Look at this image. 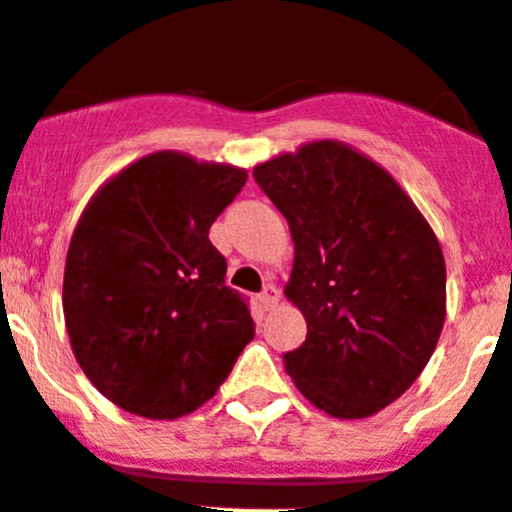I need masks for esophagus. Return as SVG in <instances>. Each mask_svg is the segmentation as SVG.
I'll list each match as a JSON object with an SVG mask.
<instances>
[{
  "label": "esophagus",
  "instance_id": "obj_1",
  "mask_svg": "<svg viewBox=\"0 0 512 512\" xmlns=\"http://www.w3.org/2000/svg\"><path fill=\"white\" fill-rule=\"evenodd\" d=\"M276 303H278L276 286H266L261 293H258V306H261L263 311H271V308L276 306Z\"/></svg>",
  "mask_w": 512,
  "mask_h": 512
}]
</instances>
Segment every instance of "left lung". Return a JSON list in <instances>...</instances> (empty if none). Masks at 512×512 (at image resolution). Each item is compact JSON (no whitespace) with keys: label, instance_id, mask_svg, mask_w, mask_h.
<instances>
[{"label":"left lung","instance_id":"8db88e82","mask_svg":"<svg viewBox=\"0 0 512 512\" xmlns=\"http://www.w3.org/2000/svg\"><path fill=\"white\" fill-rule=\"evenodd\" d=\"M293 239L288 301L306 341L288 376L333 418H368L423 373L445 321L438 239L396 179L341 141H311L254 169Z\"/></svg>","mask_w":512,"mask_h":512}]
</instances>
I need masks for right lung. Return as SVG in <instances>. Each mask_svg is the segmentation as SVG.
<instances>
[{
  "instance_id": "obj_1",
  "label": "right lung",
  "mask_w": 512,
  "mask_h": 512,
  "mask_svg": "<svg viewBox=\"0 0 512 512\" xmlns=\"http://www.w3.org/2000/svg\"><path fill=\"white\" fill-rule=\"evenodd\" d=\"M244 169L156 151L86 204L64 266V321L79 366L114 406L154 421L204 406L254 338L209 241Z\"/></svg>"
}]
</instances>
